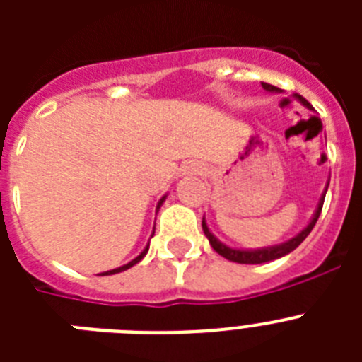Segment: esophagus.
Returning a JSON list of instances; mask_svg holds the SVG:
<instances>
[{"label": "esophagus", "instance_id": "esophagus-1", "mask_svg": "<svg viewBox=\"0 0 362 362\" xmlns=\"http://www.w3.org/2000/svg\"><path fill=\"white\" fill-rule=\"evenodd\" d=\"M185 172H188V174H196V172H199V168H196V166H188Z\"/></svg>", "mask_w": 362, "mask_h": 362}]
</instances>
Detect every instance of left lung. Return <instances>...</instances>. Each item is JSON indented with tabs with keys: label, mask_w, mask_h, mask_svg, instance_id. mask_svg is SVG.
<instances>
[{
	"label": "left lung",
	"mask_w": 362,
	"mask_h": 362,
	"mask_svg": "<svg viewBox=\"0 0 362 362\" xmlns=\"http://www.w3.org/2000/svg\"><path fill=\"white\" fill-rule=\"evenodd\" d=\"M263 85L264 90L268 92H279V88L274 85H268V83H261ZM297 99H299L300 103L305 105L306 108H310V110H313L312 105L306 101L305 98H300V95H297ZM326 190H328V183H326V188H325V194L321 196V199H319V204L317 209H315V212H313V217L310 219L308 225L305 226V228L300 230L299 233H297L296 238L288 239V241L281 243V245H274V246H264V248H257V250H239V248H230V246H226L225 243H221L219 239L214 235L212 232H210L209 225H206V221H204L203 217V232L204 235H206V239L210 241V245H212L214 250L217 252L219 255H223L225 259H228V261H233V263H241V264H261V263H268V261H274V259H279V257H284V255H288L290 252H293L297 248V246L300 245V243L305 241L306 238H308V233L312 232V228L315 226V223H317L319 216H321V210H322V203H325V196H326Z\"/></svg>",
	"instance_id": "1"
}]
</instances>
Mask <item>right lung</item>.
Segmentation results:
<instances>
[{
	"label": "right lung",
	"mask_w": 362,
	"mask_h": 362,
	"mask_svg": "<svg viewBox=\"0 0 362 362\" xmlns=\"http://www.w3.org/2000/svg\"><path fill=\"white\" fill-rule=\"evenodd\" d=\"M165 199H166V196H163V197H161V199H159V203H158V210H159V209H161V204H163V201H165ZM152 235H153V233H152ZM146 252H148V245H146V246H145V250H143V252H141V254L137 255V257H136V259H132V261H130V263L123 264V267H119V268H114V270H108V272H103V274H101V276H112V274H119V272H124V270H129V268H132V267H134V264H137V263H139V261H141V259H143V257H145V255H146Z\"/></svg>",
	"instance_id": "right-lung-1"
}]
</instances>
